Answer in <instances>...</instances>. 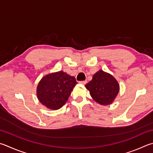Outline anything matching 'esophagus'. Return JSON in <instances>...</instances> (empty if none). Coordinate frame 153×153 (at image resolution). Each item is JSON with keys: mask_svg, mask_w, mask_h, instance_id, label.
<instances>
[{"mask_svg": "<svg viewBox=\"0 0 153 153\" xmlns=\"http://www.w3.org/2000/svg\"><path fill=\"white\" fill-rule=\"evenodd\" d=\"M79 84H81L85 85L86 83H87V81H86V80H84V81H80V82H79Z\"/></svg>", "mask_w": 153, "mask_h": 153, "instance_id": "esophagus-1", "label": "esophagus"}]
</instances>
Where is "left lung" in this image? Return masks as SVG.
<instances>
[{"label":"left lung","mask_w":153,"mask_h":153,"mask_svg":"<svg viewBox=\"0 0 153 153\" xmlns=\"http://www.w3.org/2000/svg\"><path fill=\"white\" fill-rule=\"evenodd\" d=\"M85 86L90 91L94 100L104 105L112 103L120 89L117 80L112 75L102 70L96 72L92 79Z\"/></svg>","instance_id":"left-lung-1"}]
</instances>
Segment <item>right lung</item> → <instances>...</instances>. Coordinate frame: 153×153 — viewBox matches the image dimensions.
<instances>
[{
  "instance_id": "1",
  "label": "right lung",
  "mask_w": 153,
  "mask_h": 153,
  "mask_svg": "<svg viewBox=\"0 0 153 153\" xmlns=\"http://www.w3.org/2000/svg\"><path fill=\"white\" fill-rule=\"evenodd\" d=\"M77 84L76 78L63 71L44 76L37 88V96L41 104L51 110L62 108Z\"/></svg>"
}]
</instances>
